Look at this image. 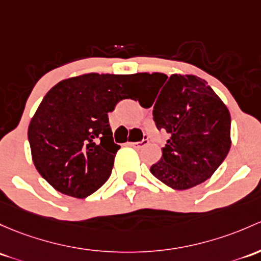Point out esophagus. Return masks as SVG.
<instances>
[{
  "label": "esophagus",
  "mask_w": 261,
  "mask_h": 261,
  "mask_svg": "<svg viewBox=\"0 0 261 261\" xmlns=\"http://www.w3.org/2000/svg\"><path fill=\"white\" fill-rule=\"evenodd\" d=\"M147 144H149V140L147 139L141 140V141H139V142H128V145L133 147H135V149H141V147L146 146Z\"/></svg>",
  "instance_id": "esophagus-1"
}]
</instances>
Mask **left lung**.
Returning a JSON list of instances; mask_svg holds the SVG:
<instances>
[{
	"label": "left lung",
	"instance_id": "obj_1",
	"mask_svg": "<svg viewBox=\"0 0 261 261\" xmlns=\"http://www.w3.org/2000/svg\"><path fill=\"white\" fill-rule=\"evenodd\" d=\"M136 80L156 90L147 106L153 105L156 127L170 135L161 159L150 167L151 174L175 190L210 179L231 146V119L225 103L197 76L142 72Z\"/></svg>",
	"mask_w": 261,
	"mask_h": 261
}]
</instances>
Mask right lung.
Returning <instances> with one entry per match:
<instances>
[{
	"label": "right lung",
	"mask_w": 261,
	"mask_h": 261,
	"mask_svg": "<svg viewBox=\"0 0 261 261\" xmlns=\"http://www.w3.org/2000/svg\"><path fill=\"white\" fill-rule=\"evenodd\" d=\"M138 87L136 75L86 73L55 85L29 126L32 160L52 188L85 199L108 181L120 146L109 112Z\"/></svg>",
	"instance_id": "1"
}]
</instances>
